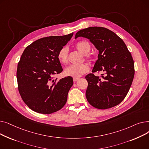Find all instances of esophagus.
Listing matches in <instances>:
<instances>
[{
	"label": "esophagus",
	"mask_w": 149,
	"mask_h": 149,
	"mask_svg": "<svg viewBox=\"0 0 149 149\" xmlns=\"http://www.w3.org/2000/svg\"><path fill=\"white\" fill-rule=\"evenodd\" d=\"M79 80V78H74V79H73V81L74 82H76L77 81H78Z\"/></svg>",
	"instance_id": "1"
}]
</instances>
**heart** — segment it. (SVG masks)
Here are the masks:
<instances>
[{
  "mask_svg": "<svg viewBox=\"0 0 149 149\" xmlns=\"http://www.w3.org/2000/svg\"><path fill=\"white\" fill-rule=\"evenodd\" d=\"M75 48L80 53L86 56V58L89 62L93 60V57L88 54L91 51V45L86 41H80L77 42L75 45ZM57 58L62 64H66L68 61V49L67 47H63L58 52ZM89 70L88 65L86 63L80 65H70L66 68L64 73L66 76L74 78H79Z\"/></svg>",
  "mask_w": 149,
  "mask_h": 149,
  "instance_id": "1",
  "label": "heart"
}]
</instances>
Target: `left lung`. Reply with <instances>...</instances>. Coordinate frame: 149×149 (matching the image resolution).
<instances>
[{
	"mask_svg": "<svg viewBox=\"0 0 149 149\" xmlns=\"http://www.w3.org/2000/svg\"><path fill=\"white\" fill-rule=\"evenodd\" d=\"M79 37L88 38L99 51L92 72H103L101 77L93 74L85 77L89 103L99 109L119 104L127 95L135 74L134 60L126 44L113 31L103 27L81 29L75 38Z\"/></svg>",
	"mask_w": 149,
	"mask_h": 149,
	"instance_id": "left-lung-1",
	"label": "left lung"
}]
</instances>
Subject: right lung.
I'll use <instances>...</instances> for the list:
<instances>
[{"instance_id": "1", "label": "right lung", "mask_w": 149, "mask_h": 149, "mask_svg": "<svg viewBox=\"0 0 149 149\" xmlns=\"http://www.w3.org/2000/svg\"><path fill=\"white\" fill-rule=\"evenodd\" d=\"M73 34L40 38L23 51L17 69L18 90L23 101L33 111L50 114L65 105L73 85L72 77L57 81L54 77L63 71L58 52Z\"/></svg>"}]
</instances>
